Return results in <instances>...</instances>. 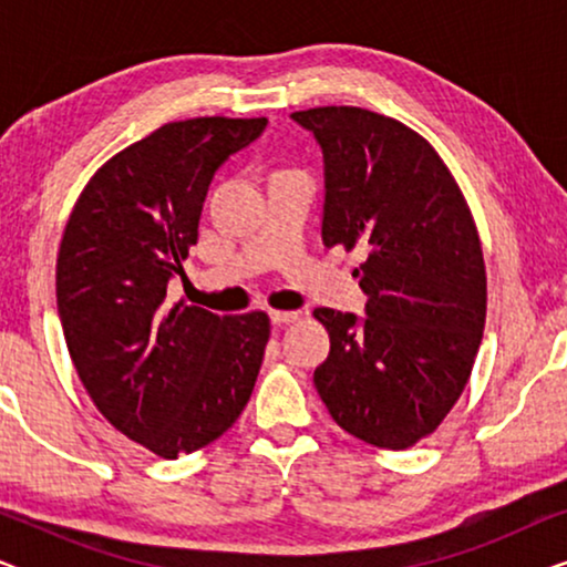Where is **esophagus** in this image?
<instances>
[{
    "label": "esophagus",
    "mask_w": 567,
    "mask_h": 567,
    "mask_svg": "<svg viewBox=\"0 0 567 567\" xmlns=\"http://www.w3.org/2000/svg\"><path fill=\"white\" fill-rule=\"evenodd\" d=\"M268 317L274 324H289L299 320V312H278V309H270Z\"/></svg>",
    "instance_id": "obj_1"
}]
</instances>
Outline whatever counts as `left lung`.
Masks as SVG:
<instances>
[{
	"instance_id": "left-lung-1",
	"label": "left lung",
	"mask_w": 567,
	"mask_h": 567,
	"mask_svg": "<svg viewBox=\"0 0 567 567\" xmlns=\"http://www.w3.org/2000/svg\"><path fill=\"white\" fill-rule=\"evenodd\" d=\"M320 144L322 243L361 247L367 307H317L330 355L315 386L332 421L379 449H408L444 421L485 328V262L462 190L433 146L351 105L291 113Z\"/></svg>"
}]
</instances>
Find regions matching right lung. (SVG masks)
<instances>
[{
    "mask_svg": "<svg viewBox=\"0 0 567 567\" xmlns=\"http://www.w3.org/2000/svg\"><path fill=\"white\" fill-rule=\"evenodd\" d=\"M266 126L167 123L92 175L61 239L56 305L76 374L123 436L165 460L235 425L266 353V312L167 305L216 169Z\"/></svg>",
    "mask_w": 567,
    "mask_h": 567,
    "instance_id": "right-lung-1",
    "label": "right lung"
}]
</instances>
